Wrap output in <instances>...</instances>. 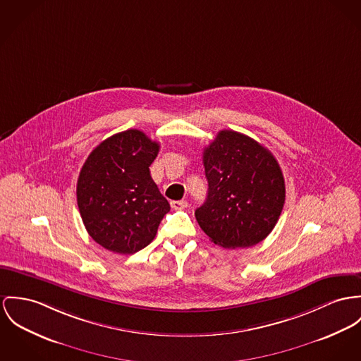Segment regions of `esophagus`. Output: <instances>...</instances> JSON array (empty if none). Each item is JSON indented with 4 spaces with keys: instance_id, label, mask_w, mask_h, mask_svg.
I'll return each instance as SVG.
<instances>
[{
    "instance_id": "esophagus-1",
    "label": "esophagus",
    "mask_w": 361,
    "mask_h": 361,
    "mask_svg": "<svg viewBox=\"0 0 361 361\" xmlns=\"http://www.w3.org/2000/svg\"><path fill=\"white\" fill-rule=\"evenodd\" d=\"M187 200H171L170 202V206L174 209V210H183L187 207Z\"/></svg>"
}]
</instances>
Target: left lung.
Listing matches in <instances>:
<instances>
[{
  "label": "left lung",
  "instance_id": "1",
  "mask_svg": "<svg viewBox=\"0 0 361 361\" xmlns=\"http://www.w3.org/2000/svg\"><path fill=\"white\" fill-rule=\"evenodd\" d=\"M203 166L207 197L195 212L203 232L226 249L262 242L286 199L283 173L271 151L246 135L221 130L203 149Z\"/></svg>",
  "mask_w": 361,
  "mask_h": 361
}]
</instances>
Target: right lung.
Segmentation results:
<instances>
[{"instance_id": "add662e5", "label": "right lung", "mask_w": 361, "mask_h": 361, "mask_svg": "<svg viewBox=\"0 0 361 361\" xmlns=\"http://www.w3.org/2000/svg\"><path fill=\"white\" fill-rule=\"evenodd\" d=\"M159 144L137 129L100 142L85 161L77 202L92 239L118 254L148 246L170 204L154 183L149 166Z\"/></svg>"}]
</instances>
